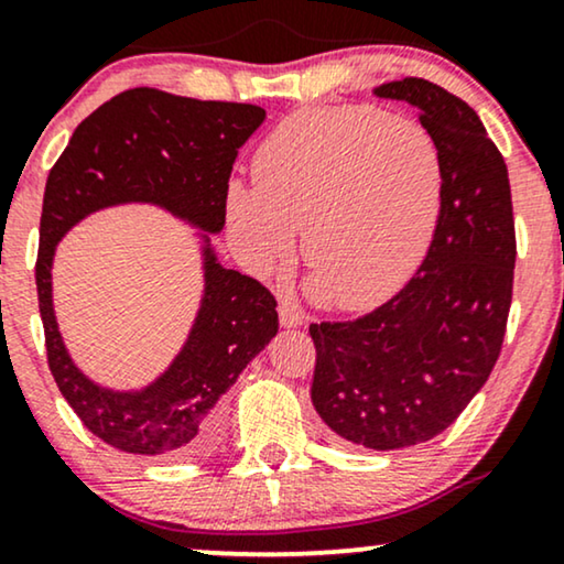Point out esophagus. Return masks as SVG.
Listing matches in <instances>:
<instances>
[{
	"label": "esophagus",
	"instance_id": "esophagus-1",
	"mask_svg": "<svg viewBox=\"0 0 564 564\" xmlns=\"http://www.w3.org/2000/svg\"><path fill=\"white\" fill-rule=\"evenodd\" d=\"M279 316H281V327H301V324L306 322L304 308L293 304V301H281Z\"/></svg>",
	"mask_w": 564,
	"mask_h": 564
}]
</instances>
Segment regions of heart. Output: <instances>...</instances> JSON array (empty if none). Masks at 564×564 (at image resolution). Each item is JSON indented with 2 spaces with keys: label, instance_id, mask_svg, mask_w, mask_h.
<instances>
[{
  "label": "heart",
  "instance_id": "heart-1",
  "mask_svg": "<svg viewBox=\"0 0 564 564\" xmlns=\"http://www.w3.org/2000/svg\"><path fill=\"white\" fill-rule=\"evenodd\" d=\"M258 184L227 188V225L252 271L289 263L296 229L314 291L339 308L383 301L437 232L444 163L434 134L378 107L304 109L268 134Z\"/></svg>",
  "mask_w": 564,
  "mask_h": 564
}]
</instances>
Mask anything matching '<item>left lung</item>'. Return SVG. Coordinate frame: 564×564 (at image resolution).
<instances>
[{
  "label": "left lung",
  "mask_w": 564,
  "mask_h": 564,
  "mask_svg": "<svg viewBox=\"0 0 564 564\" xmlns=\"http://www.w3.org/2000/svg\"><path fill=\"white\" fill-rule=\"evenodd\" d=\"M409 101L444 163L437 232L414 279L352 322L308 327L312 401L337 437L401 449L437 437L463 414L501 355L517 232L503 155L470 105L426 78L388 82Z\"/></svg>",
  "instance_id": "obj_1"
}]
</instances>
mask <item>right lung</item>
Listing matches in <instances>:
<instances>
[{"instance_id": "obj_1", "label": "right lung", "mask_w": 564, "mask_h": 564, "mask_svg": "<svg viewBox=\"0 0 564 564\" xmlns=\"http://www.w3.org/2000/svg\"><path fill=\"white\" fill-rule=\"evenodd\" d=\"M265 109L202 101L161 89L117 94L76 127L47 173L35 263L47 365L86 430L130 455L194 459L221 434L219 399L279 332L273 293L217 260L209 237L225 227L232 163ZM155 203L203 229L205 296L170 370L140 392H112L69 360L52 312L54 245L89 213Z\"/></svg>"}]
</instances>
